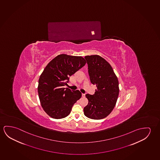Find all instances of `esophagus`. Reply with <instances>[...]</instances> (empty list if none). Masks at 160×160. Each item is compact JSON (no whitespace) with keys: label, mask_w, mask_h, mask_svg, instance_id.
Segmentation results:
<instances>
[{"label":"esophagus","mask_w":160,"mask_h":160,"mask_svg":"<svg viewBox=\"0 0 160 160\" xmlns=\"http://www.w3.org/2000/svg\"><path fill=\"white\" fill-rule=\"evenodd\" d=\"M85 94H84V93H82V97H85Z\"/></svg>","instance_id":"34e87169"}]
</instances>
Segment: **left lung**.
<instances>
[{"instance_id": "left-lung-1", "label": "left lung", "mask_w": 160, "mask_h": 160, "mask_svg": "<svg viewBox=\"0 0 160 160\" xmlns=\"http://www.w3.org/2000/svg\"><path fill=\"white\" fill-rule=\"evenodd\" d=\"M91 83L96 89L93 95L86 94L89 103L84 108L88 118L100 120L106 118L115 106L119 93L118 81L108 62L98 55L85 57Z\"/></svg>"}]
</instances>
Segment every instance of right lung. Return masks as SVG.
I'll return each instance as SVG.
<instances>
[{"mask_svg": "<svg viewBox=\"0 0 160 160\" xmlns=\"http://www.w3.org/2000/svg\"><path fill=\"white\" fill-rule=\"evenodd\" d=\"M85 60L81 57L61 54L52 59L40 76L38 91L42 108L51 118H64L81 98L79 90L63 88L69 77L84 67Z\"/></svg>", "mask_w": 160, "mask_h": 160, "instance_id": "1", "label": "right lung"}]
</instances>
